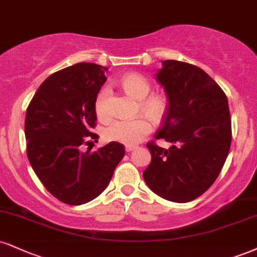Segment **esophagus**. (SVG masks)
<instances>
[{
    "label": "esophagus",
    "mask_w": 257,
    "mask_h": 257,
    "mask_svg": "<svg viewBox=\"0 0 257 257\" xmlns=\"http://www.w3.org/2000/svg\"><path fill=\"white\" fill-rule=\"evenodd\" d=\"M137 146H128V145H126L125 146V152H133V151L134 150H137Z\"/></svg>",
    "instance_id": "1"
}]
</instances>
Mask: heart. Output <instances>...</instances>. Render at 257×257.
<instances>
[{"label": "heart", "mask_w": 257, "mask_h": 257, "mask_svg": "<svg viewBox=\"0 0 257 257\" xmlns=\"http://www.w3.org/2000/svg\"><path fill=\"white\" fill-rule=\"evenodd\" d=\"M120 86L137 100H140V107L153 120L162 119L168 109V99L162 94H150L151 85L144 76L139 74H126L120 80ZM109 89L104 88L95 100V112L104 118L107 116L106 98ZM150 120L146 117H138L134 119H115L105 128L104 137L109 141L120 142L123 145L133 146L137 145L151 132Z\"/></svg>", "instance_id": "b5f03b06"}]
</instances>
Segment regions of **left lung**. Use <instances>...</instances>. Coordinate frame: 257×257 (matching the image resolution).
Masks as SVG:
<instances>
[{
	"label": "left lung",
	"instance_id": "1",
	"mask_svg": "<svg viewBox=\"0 0 257 257\" xmlns=\"http://www.w3.org/2000/svg\"><path fill=\"white\" fill-rule=\"evenodd\" d=\"M156 79L168 95V109L156 139L147 147L152 160L144 171L151 190L172 202L202 195L220 174L231 145L226 94L202 69L175 60L163 61Z\"/></svg>",
	"mask_w": 257,
	"mask_h": 257
}]
</instances>
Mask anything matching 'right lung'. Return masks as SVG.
<instances>
[{"label":"right lung","instance_id":"add662e5","mask_svg":"<svg viewBox=\"0 0 257 257\" xmlns=\"http://www.w3.org/2000/svg\"><path fill=\"white\" fill-rule=\"evenodd\" d=\"M107 68L76 63L49 76L33 95L25 118L27 158L43 185L61 202L79 206L100 195L124 157V146L110 142L82 152L94 128L95 100ZM95 141V140H94Z\"/></svg>","mask_w":257,"mask_h":257}]
</instances>
